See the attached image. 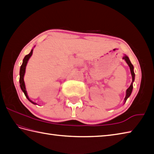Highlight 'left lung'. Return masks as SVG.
Instances as JSON below:
<instances>
[{
    "instance_id": "left-lung-1",
    "label": "left lung",
    "mask_w": 154,
    "mask_h": 154,
    "mask_svg": "<svg viewBox=\"0 0 154 154\" xmlns=\"http://www.w3.org/2000/svg\"><path fill=\"white\" fill-rule=\"evenodd\" d=\"M123 60H125L126 61V63H128V65H129L130 69V71H131L132 77V82L131 85H130V86L128 88V89L126 90V95L125 97V99H124V101H125V103H126L127 99L130 96V94H131V93H132V89H133V82H134V78H135V73H134V66L131 62H130L128 57L126 56V55H124V56L123 57Z\"/></svg>"
}]
</instances>
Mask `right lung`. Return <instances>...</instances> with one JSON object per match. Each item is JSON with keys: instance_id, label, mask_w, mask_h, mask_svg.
I'll return each instance as SVG.
<instances>
[{"instance_id": "1", "label": "right lung", "mask_w": 154, "mask_h": 154, "mask_svg": "<svg viewBox=\"0 0 154 154\" xmlns=\"http://www.w3.org/2000/svg\"><path fill=\"white\" fill-rule=\"evenodd\" d=\"M32 51H33V50H32L30 53L26 55V56L24 57V60H23V62H22V64L21 65L20 67V88L22 91L24 92V94L26 97L27 98V99L30 101V102L32 103H33L34 104H36V103L33 102V101H32L30 99L28 98V96L27 94V92L26 91V87H25V84H24V73H25V70H26V66L27 65V63H28V61L29 59H30V57L32 56Z\"/></svg>"}]
</instances>
